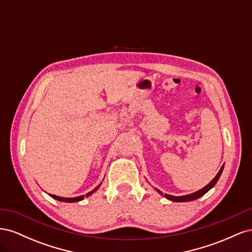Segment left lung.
<instances>
[{
    "label": "left lung",
    "mask_w": 252,
    "mask_h": 252,
    "mask_svg": "<svg viewBox=\"0 0 252 252\" xmlns=\"http://www.w3.org/2000/svg\"><path fill=\"white\" fill-rule=\"evenodd\" d=\"M223 169H224V165H223L222 167H220V171L218 172V174L216 175L215 178H213V180L209 183L208 185H206V186H205L204 188H202L201 190H197V191H195V192H193V193H191V194L182 195V196H174V195L166 194V193L164 194L163 192L159 191V190L157 189V188H156V190H157V191H158V193H161L163 196H165L166 199H168V200H170V201H172V202H189V201H194V200H196V199H199V197L203 196L206 192L209 191V190L217 184L218 180L220 179V174H222V172H223Z\"/></svg>",
    "instance_id": "8db88e82"
}]
</instances>
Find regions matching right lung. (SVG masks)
<instances>
[{"mask_svg":"<svg viewBox=\"0 0 252 252\" xmlns=\"http://www.w3.org/2000/svg\"><path fill=\"white\" fill-rule=\"evenodd\" d=\"M101 186V184L98 185V186H96L94 190H91L90 192H88V193H86L85 195H80V196H75V197H61V196H57V195H55V194H50V196L51 197H53V199H56V200H58V201H61V202H66V203H74V202H79V201H82L84 197H87V196H89V195H91L93 194L94 191H96V190L98 189V187Z\"/></svg>","mask_w":252,"mask_h":252,"instance_id":"1","label":"right lung"}]
</instances>
